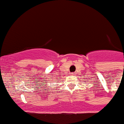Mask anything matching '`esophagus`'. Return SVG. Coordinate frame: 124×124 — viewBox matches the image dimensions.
Listing matches in <instances>:
<instances>
[{
	"mask_svg": "<svg viewBox=\"0 0 124 124\" xmlns=\"http://www.w3.org/2000/svg\"><path fill=\"white\" fill-rule=\"evenodd\" d=\"M72 74H74V73H72Z\"/></svg>",
	"mask_w": 124,
	"mask_h": 124,
	"instance_id": "1",
	"label": "esophagus"
}]
</instances>
